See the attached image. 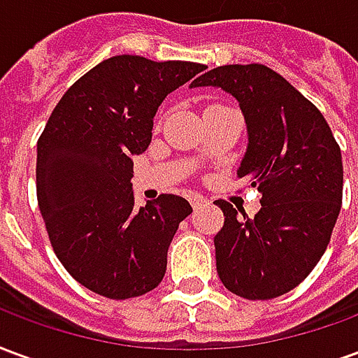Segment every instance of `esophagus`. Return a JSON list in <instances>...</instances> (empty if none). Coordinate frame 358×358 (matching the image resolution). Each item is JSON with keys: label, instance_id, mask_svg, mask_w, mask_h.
<instances>
[{"label": "esophagus", "instance_id": "34e87169", "mask_svg": "<svg viewBox=\"0 0 358 358\" xmlns=\"http://www.w3.org/2000/svg\"><path fill=\"white\" fill-rule=\"evenodd\" d=\"M189 203H192V207H194V209H201L203 205H207V199L199 194H192L189 195Z\"/></svg>", "mask_w": 358, "mask_h": 358}]
</instances>
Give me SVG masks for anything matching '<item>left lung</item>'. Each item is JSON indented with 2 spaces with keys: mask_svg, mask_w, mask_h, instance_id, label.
<instances>
[{
  "mask_svg": "<svg viewBox=\"0 0 358 358\" xmlns=\"http://www.w3.org/2000/svg\"><path fill=\"white\" fill-rule=\"evenodd\" d=\"M199 86L240 101L249 143L238 176L263 194L253 218L215 201L224 213L218 278L243 299H274L297 287L330 243L343 197L341 149L322 113L268 66H217L192 82Z\"/></svg>",
  "mask_w": 358,
  "mask_h": 358,
  "instance_id": "1",
  "label": "left lung"
}]
</instances>
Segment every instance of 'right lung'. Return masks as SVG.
Listing matches in <instances>:
<instances>
[{"mask_svg": "<svg viewBox=\"0 0 358 358\" xmlns=\"http://www.w3.org/2000/svg\"><path fill=\"white\" fill-rule=\"evenodd\" d=\"M201 71L189 61L105 59L66 90L38 140L36 194L51 248L78 284L103 297L143 295L166 272V251L192 205L163 194L136 209L132 157L149 148L164 97Z\"/></svg>", "mask_w": 358, "mask_h": 358, "instance_id": "right-lung-1", "label": "right lung"}]
</instances>
